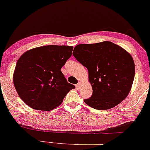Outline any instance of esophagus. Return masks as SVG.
Listing matches in <instances>:
<instances>
[{"label":"esophagus","mask_w":150,"mask_h":150,"mask_svg":"<svg viewBox=\"0 0 150 150\" xmlns=\"http://www.w3.org/2000/svg\"><path fill=\"white\" fill-rule=\"evenodd\" d=\"M81 85H82V82H79L77 83V84H76V86H77V88H78V89H80V88L81 87Z\"/></svg>","instance_id":"34e87169"}]
</instances>
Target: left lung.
<instances>
[{
    "mask_svg": "<svg viewBox=\"0 0 150 150\" xmlns=\"http://www.w3.org/2000/svg\"><path fill=\"white\" fill-rule=\"evenodd\" d=\"M73 54L87 68L92 96L84 101L96 110H108L124 100L135 76L132 57L115 43L104 41L75 47Z\"/></svg>",
    "mask_w": 150,
    "mask_h": 150,
    "instance_id": "left-lung-1",
    "label": "left lung"
}]
</instances>
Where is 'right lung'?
I'll use <instances>...</instances> for the list:
<instances>
[{"mask_svg":"<svg viewBox=\"0 0 150 150\" xmlns=\"http://www.w3.org/2000/svg\"><path fill=\"white\" fill-rule=\"evenodd\" d=\"M73 50V47L66 45L39 47L26 51L18 59L13 82L27 105L38 110H52L75 87L61 71Z\"/></svg>","mask_w":150,"mask_h":150,"instance_id":"add662e5","label":"right lung"}]
</instances>
